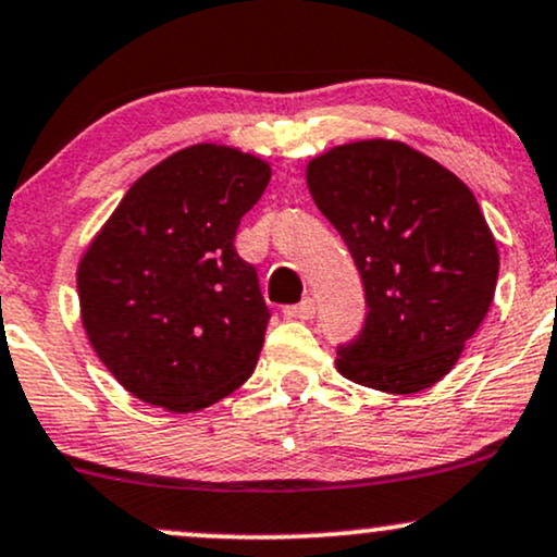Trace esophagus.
Listing matches in <instances>:
<instances>
[{
  "instance_id": "obj_1",
  "label": "esophagus",
  "mask_w": 557,
  "mask_h": 557,
  "mask_svg": "<svg viewBox=\"0 0 557 557\" xmlns=\"http://www.w3.org/2000/svg\"><path fill=\"white\" fill-rule=\"evenodd\" d=\"M313 313H317V304H313L311 298L300 300V304H296V306H285V317L287 319L308 321V319H313Z\"/></svg>"
}]
</instances>
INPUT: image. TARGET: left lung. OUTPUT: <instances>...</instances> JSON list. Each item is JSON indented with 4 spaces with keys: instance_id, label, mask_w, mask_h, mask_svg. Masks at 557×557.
<instances>
[{
    "instance_id": "obj_1",
    "label": "left lung",
    "mask_w": 557,
    "mask_h": 557,
    "mask_svg": "<svg viewBox=\"0 0 557 557\" xmlns=\"http://www.w3.org/2000/svg\"><path fill=\"white\" fill-rule=\"evenodd\" d=\"M366 287V324L337 371L386 394L438 384L478 332L498 283V246L459 176L397 139H360L306 165Z\"/></svg>"
}]
</instances>
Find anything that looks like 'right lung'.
Masks as SVG:
<instances>
[{
	"label": "right lung",
	"mask_w": 557,
	"mask_h": 557,
	"mask_svg": "<svg viewBox=\"0 0 557 557\" xmlns=\"http://www.w3.org/2000/svg\"><path fill=\"white\" fill-rule=\"evenodd\" d=\"M270 176L238 147H184L134 181L90 240L79 317L132 397L197 412L253 373L270 311L233 238Z\"/></svg>",
	"instance_id": "add662e5"
}]
</instances>
